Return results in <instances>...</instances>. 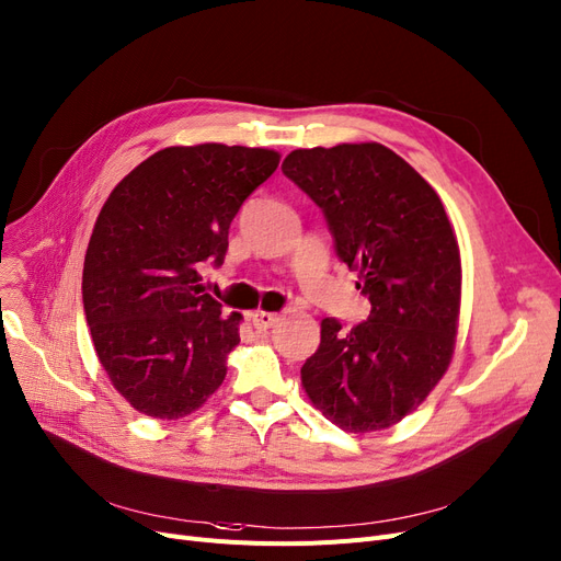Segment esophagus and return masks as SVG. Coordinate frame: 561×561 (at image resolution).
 <instances>
[{"label": "esophagus", "mask_w": 561, "mask_h": 561, "mask_svg": "<svg viewBox=\"0 0 561 561\" xmlns=\"http://www.w3.org/2000/svg\"><path fill=\"white\" fill-rule=\"evenodd\" d=\"M277 319H279V316H277V313H271V311H254V313L248 316V321H250V325H252L254 330H267V328H273V325L277 323Z\"/></svg>", "instance_id": "34e87169"}]
</instances>
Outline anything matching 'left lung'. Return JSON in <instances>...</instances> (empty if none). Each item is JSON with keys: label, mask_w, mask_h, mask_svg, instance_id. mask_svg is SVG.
<instances>
[{"label": "left lung", "mask_w": 561, "mask_h": 561, "mask_svg": "<svg viewBox=\"0 0 561 561\" xmlns=\"http://www.w3.org/2000/svg\"><path fill=\"white\" fill-rule=\"evenodd\" d=\"M282 172L328 217L339 259L357 273L369 321L341 332L300 369L311 405L348 433L399 424L447 374L460 316V250L437 192L378 141L296 149Z\"/></svg>", "instance_id": "left-lung-1"}]
</instances>
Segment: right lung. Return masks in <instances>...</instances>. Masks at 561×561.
<instances>
[{
	"mask_svg": "<svg viewBox=\"0 0 561 561\" xmlns=\"http://www.w3.org/2000/svg\"><path fill=\"white\" fill-rule=\"evenodd\" d=\"M273 149L167 146L121 181L95 220L82 300L95 355L137 412L181 420L222 385L240 316L204 294L199 265H220L229 225L279 164Z\"/></svg>",
	"mask_w": 561,
	"mask_h": 561,
	"instance_id": "add662e5",
	"label": "right lung"
}]
</instances>
